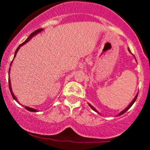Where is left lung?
<instances>
[{"label": "left lung", "instance_id": "obj_1", "mask_svg": "<svg viewBox=\"0 0 150 150\" xmlns=\"http://www.w3.org/2000/svg\"><path fill=\"white\" fill-rule=\"evenodd\" d=\"M129 51H130V50H129ZM130 52H131V51H130ZM137 96H138V93H137V95H136L135 98H134V99H133V101H132V102H131V104H129V105H128V107H126V108H125V110H122V111L121 112H120V114H119V115H118V116H120V115H122V114H124V113H125V112H126V111H128V110H129V109H130V108H131V106H132V105H133V104H134V102H135V101H136V100H137ZM88 105H89V106H90V107H91V109H92V110H93V111H95V112H97V113H99V112H98V111H97V110H96V109H95V108H94V107H93V106H92V105H91V104H88Z\"/></svg>", "mask_w": 150, "mask_h": 150}]
</instances>
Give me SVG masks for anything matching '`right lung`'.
I'll return each instance as SVG.
<instances>
[{
  "label": "right lung",
  "instance_id": "right-lung-1",
  "mask_svg": "<svg viewBox=\"0 0 150 150\" xmlns=\"http://www.w3.org/2000/svg\"><path fill=\"white\" fill-rule=\"evenodd\" d=\"M42 30H43V29H38V30H35V31H34L33 32V33H32L31 34H30V35L29 36V37L28 38V39H27L26 40H25V42H23V43H22V44H20L19 45V46H18V48H16V51H15V54H14V57H16V53H17V51H19V48H20V47L22 46H23V45H25V43H28V42L29 41V40H30V39L32 38L33 37V36L34 35H37L38 33H40V32H41ZM14 57H13V58H14ZM13 62V61H12ZM12 62H11V64H10V66L11 65V64H12ZM9 72H10V69H8V86H9V89H10V92H11V96H12V97L13 98V99H14L15 101H16V102H18V100H17V99H16V96H14V94H13V91H12V89H11V81H10V78H9ZM25 109H26V110H29V111H30V112H38V110H35V109H33V108H31V107H25Z\"/></svg>",
  "mask_w": 150,
  "mask_h": 150
}]
</instances>
